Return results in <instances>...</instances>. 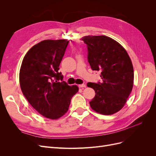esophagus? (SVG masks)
<instances>
[{"instance_id": "obj_1", "label": "esophagus", "mask_w": 156, "mask_h": 156, "mask_svg": "<svg viewBox=\"0 0 156 156\" xmlns=\"http://www.w3.org/2000/svg\"><path fill=\"white\" fill-rule=\"evenodd\" d=\"M79 88H85V87H86V85H85V84H79Z\"/></svg>"}]
</instances>
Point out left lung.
<instances>
[{"mask_svg":"<svg viewBox=\"0 0 156 156\" xmlns=\"http://www.w3.org/2000/svg\"><path fill=\"white\" fill-rule=\"evenodd\" d=\"M87 44L88 62L92 70L101 72L102 81L88 83L95 90L90 101L94 111L110 115L123 107L133 85V68L125 49L106 36H88L82 40Z\"/></svg>","mask_w":156,"mask_h":156,"instance_id":"obj_1","label":"left lung"}]
</instances>
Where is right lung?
I'll return each instance as SVG.
<instances>
[{"label":"right lung","instance_id":"obj_1","mask_svg":"<svg viewBox=\"0 0 156 156\" xmlns=\"http://www.w3.org/2000/svg\"><path fill=\"white\" fill-rule=\"evenodd\" d=\"M66 40H46L31 48L23 60L20 83L23 95L40 114L58 119L66 112L79 88L63 81L59 65Z\"/></svg>","mask_w":156,"mask_h":156}]
</instances>
